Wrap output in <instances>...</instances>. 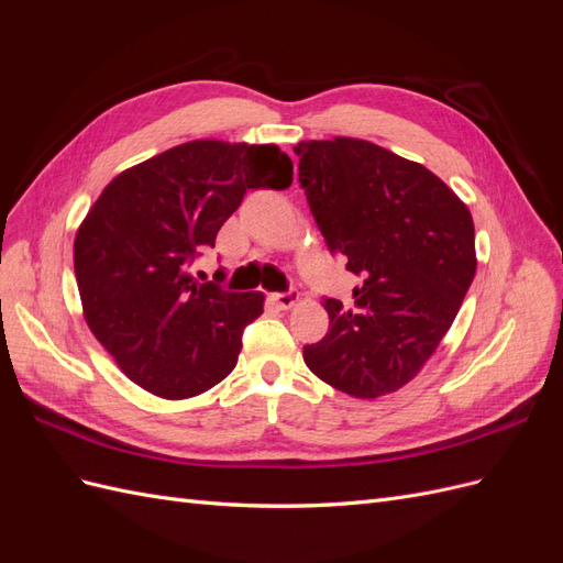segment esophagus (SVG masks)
Instances as JSON below:
<instances>
[{"instance_id": "obj_1", "label": "esophagus", "mask_w": 563, "mask_h": 563, "mask_svg": "<svg viewBox=\"0 0 563 563\" xmlns=\"http://www.w3.org/2000/svg\"><path fill=\"white\" fill-rule=\"evenodd\" d=\"M269 300L277 305L279 310H291L294 305L298 302V294L296 291H288V294H272Z\"/></svg>"}]
</instances>
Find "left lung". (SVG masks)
<instances>
[{"mask_svg": "<svg viewBox=\"0 0 563 563\" xmlns=\"http://www.w3.org/2000/svg\"><path fill=\"white\" fill-rule=\"evenodd\" d=\"M294 152L323 240L364 277L354 310L323 300L329 333L302 350L305 364L378 399L413 380L451 329L476 272L472 213L430 168L376 143L338 135Z\"/></svg>", "mask_w": 563, "mask_h": 563, "instance_id": "obj_1", "label": "left lung"}]
</instances>
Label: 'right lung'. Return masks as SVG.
<instances>
[{
	"label": "right lung",
	"instance_id": "obj_1",
	"mask_svg": "<svg viewBox=\"0 0 563 563\" xmlns=\"http://www.w3.org/2000/svg\"><path fill=\"white\" fill-rule=\"evenodd\" d=\"M294 162L277 145L190 141L119 174L75 236L84 319L124 376L162 399H190L236 366L265 296L199 284L190 263L246 190H284Z\"/></svg>",
	"mask_w": 563,
	"mask_h": 563
}]
</instances>
